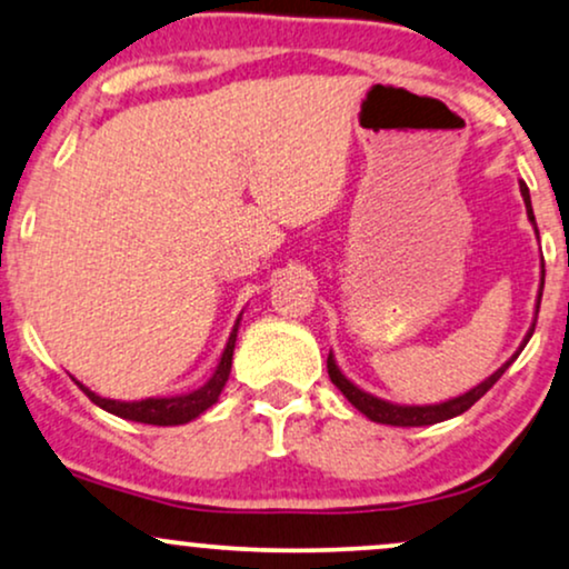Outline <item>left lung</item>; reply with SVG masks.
Instances as JSON below:
<instances>
[{"instance_id": "8db88e82", "label": "left lung", "mask_w": 569, "mask_h": 569, "mask_svg": "<svg viewBox=\"0 0 569 569\" xmlns=\"http://www.w3.org/2000/svg\"><path fill=\"white\" fill-rule=\"evenodd\" d=\"M520 192H522L525 208H528V219H530L532 229H536V234H538L536 216H532V206H530V192H528V187L520 184ZM543 277H546V271H543V266H541V290H538L536 313H538V308H541ZM532 329H536V321H532V325H530L528 335H525V340H522V346L517 348V353L511 356V359H509L507 363H501V367L496 369L493 375L488 377V380H482L480 385H475L472 390L461 392V396L448 398V401H443V403H430V406H403V403H390V401H385V398L371 396V392L361 390L359 385H353V382L348 380L346 375H342L340 367H338V361H335L332 350H329V356H327V371H329V380H332L335 388H338V390L342 392V396H346L348 401L353 403L356 409H359V411L363 413V417H369L371 422L392 425V427H425V425H438V422H446V419H453V417H459V413H465V411L469 409V406L478 403L480 398L486 396V392H488L490 388H493L496 382L501 380L503 371H507V369L511 367V363H515L517 356L522 353V348L528 346V340L532 338Z\"/></svg>"}]
</instances>
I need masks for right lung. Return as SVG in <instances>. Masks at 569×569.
<instances>
[{"label":"right lung","instance_id":"1","mask_svg":"<svg viewBox=\"0 0 569 569\" xmlns=\"http://www.w3.org/2000/svg\"><path fill=\"white\" fill-rule=\"evenodd\" d=\"M240 319L242 313L234 321V329H231L227 348H223L219 367H216L213 375L206 385H200L198 390L181 392V396H168V398H142V401H113V398H102L97 392H91L87 385H81L76 380V385L87 392L89 401L97 403L100 409L116 413L121 419H131V422H142V425H158V427H177V425H187L192 419H198L202 411H208L210 406L219 401L223 385L229 380L231 371V356H234V342H237V329H240Z\"/></svg>","mask_w":569,"mask_h":569}]
</instances>
